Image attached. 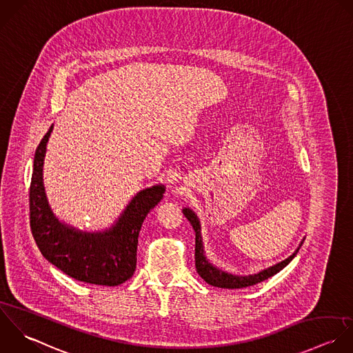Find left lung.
Listing matches in <instances>:
<instances>
[{
    "instance_id": "8db88e82",
    "label": "left lung",
    "mask_w": 353,
    "mask_h": 353,
    "mask_svg": "<svg viewBox=\"0 0 353 353\" xmlns=\"http://www.w3.org/2000/svg\"><path fill=\"white\" fill-rule=\"evenodd\" d=\"M183 213L188 219V221L191 223V225H192V228L195 231V267H196V271H198V274L201 275V278L206 283H209V285H212L214 288H221V289H243V288H249V286L257 285V283H260V282L274 276L279 271H282L296 257V254L299 253L300 248L303 246V242H301L299 249L290 257H288L286 260H283V261L278 263L276 265L270 267V268H267V270H264V271H261L259 274L249 275V276L231 275L228 272H224V271L216 268L206 259L205 250H203V243H202V236H201V224H199V220H198L196 214L191 209H188V208H184Z\"/></svg>"
}]
</instances>
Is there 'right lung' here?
<instances>
[{"mask_svg": "<svg viewBox=\"0 0 353 353\" xmlns=\"http://www.w3.org/2000/svg\"><path fill=\"white\" fill-rule=\"evenodd\" d=\"M49 128L34 155L30 184V227L42 256L75 281L118 286L132 278L137 263V239L141 224L163 198L162 184L145 188L130 201L118 221L103 232H83L53 214L43 187V158Z\"/></svg>", "mask_w": 353, "mask_h": 353, "instance_id": "obj_1", "label": "right lung"}]
</instances>
